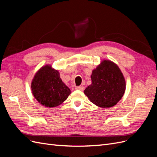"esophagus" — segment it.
<instances>
[{
    "instance_id": "esophagus-1",
    "label": "esophagus",
    "mask_w": 157,
    "mask_h": 157,
    "mask_svg": "<svg viewBox=\"0 0 157 157\" xmlns=\"http://www.w3.org/2000/svg\"><path fill=\"white\" fill-rule=\"evenodd\" d=\"M76 90H81V91H82V90H84V86H77L75 88Z\"/></svg>"
}]
</instances>
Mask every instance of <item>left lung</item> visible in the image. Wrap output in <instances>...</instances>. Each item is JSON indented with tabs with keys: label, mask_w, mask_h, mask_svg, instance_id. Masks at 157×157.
<instances>
[{
	"label": "left lung",
	"mask_w": 157,
	"mask_h": 157,
	"mask_svg": "<svg viewBox=\"0 0 157 157\" xmlns=\"http://www.w3.org/2000/svg\"><path fill=\"white\" fill-rule=\"evenodd\" d=\"M91 79L92 84L84 93L90 101L99 107L115 105L125 92L124 76L118 65L110 60H103L92 71Z\"/></svg>",
	"instance_id": "1"
}]
</instances>
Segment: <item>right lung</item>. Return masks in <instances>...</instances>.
I'll use <instances>...</instances> for the list:
<instances>
[{
  "instance_id": "right-lung-1",
  "label": "right lung",
  "mask_w": 157,
  "mask_h": 157,
  "mask_svg": "<svg viewBox=\"0 0 157 157\" xmlns=\"http://www.w3.org/2000/svg\"><path fill=\"white\" fill-rule=\"evenodd\" d=\"M33 95L42 105L55 107L65 101L71 93L61 79L58 70L50 65L42 67L31 82Z\"/></svg>"
}]
</instances>
